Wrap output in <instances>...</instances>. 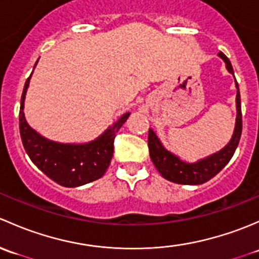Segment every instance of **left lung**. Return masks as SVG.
Masks as SVG:
<instances>
[{"instance_id":"1","label":"left lung","mask_w":259,"mask_h":259,"mask_svg":"<svg viewBox=\"0 0 259 259\" xmlns=\"http://www.w3.org/2000/svg\"><path fill=\"white\" fill-rule=\"evenodd\" d=\"M221 58L226 62V67L229 73H233V68H232L231 62H229L228 57L225 53H218ZM237 87V96H236V103H237V118H236V127H234L233 136H232L231 141L225 148L221 151L215 152V153L210 154L206 158L201 159V161L196 162V163H187L183 162L167 151L166 148L162 146L161 141L158 140L156 133L153 130L149 128L148 131V148H149V156H151L152 162H153L154 167L157 170L161 173L163 178L170 182L178 183V185H202V183L207 182L210 178L214 177L220 170H222L223 167L231 161L233 157L234 152H236L237 146H238L239 140H241L242 135V111H241V95H239L238 83L236 81Z\"/></svg>"}]
</instances>
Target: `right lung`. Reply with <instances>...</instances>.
<instances>
[{
  "label": "right lung",
  "mask_w": 259,
  "mask_h": 259,
  "mask_svg": "<svg viewBox=\"0 0 259 259\" xmlns=\"http://www.w3.org/2000/svg\"><path fill=\"white\" fill-rule=\"evenodd\" d=\"M30 78L31 76L26 81L21 96L20 133L23 147L31 161L47 177L63 187H78L102 177L113 156L116 133L127 121L130 112L124 113L118 121L114 122L110 128L106 130L92 142L84 145L53 142L32 130L25 118L23 106L26 92L30 86Z\"/></svg>",
  "instance_id": "add662e5"
}]
</instances>
